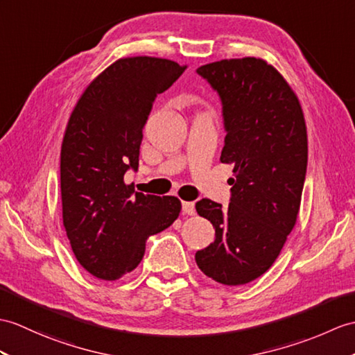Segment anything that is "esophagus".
<instances>
[{"instance_id":"1","label":"esophagus","mask_w":355,"mask_h":355,"mask_svg":"<svg viewBox=\"0 0 355 355\" xmlns=\"http://www.w3.org/2000/svg\"><path fill=\"white\" fill-rule=\"evenodd\" d=\"M183 213L184 215H191L193 216L196 210H195V202H191V201H183Z\"/></svg>"}]
</instances>
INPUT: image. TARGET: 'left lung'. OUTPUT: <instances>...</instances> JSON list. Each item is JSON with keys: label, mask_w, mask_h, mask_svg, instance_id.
<instances>
[{"label": "left lung", "mask_w": 355, "mask_h": 355, "mask_svg": "<svg viewBox=\"0 0 355 355\" xmlns=\"http://www.w3.org/2000/svg\"><path fill=\"white\" fill-rule=\"evenodd\" d=\"M196 72L222 101L225 145L233 164L228 207L196 202L216 237L195 254L205 275L225 286L252 282L274 265L298 218L307 171V127L298 96L274 66L243 57L207 63Z\"/></svg>", "instance_id": "left-lung-1"}]
</instances>
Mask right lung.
<instances>
[{"mask_svg":"<svg viewBox=\"0 0 355 355\" xmlns=\"http://www.w3.org/2000/svg\"><path fill=\"white\" fill-rule=\"evenodd\" d=\"M160 57H125L92 80L69 116L60 151L62 211L78 263L113 282L137 268L146 239L174 224L177 196L135 192L144 127L159 94L184 72Z\"/></svg>","mask_w":355,"mask_h":355,"instance_id":"add662e5","label":"right lung"}]
</instances>
